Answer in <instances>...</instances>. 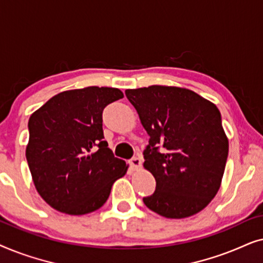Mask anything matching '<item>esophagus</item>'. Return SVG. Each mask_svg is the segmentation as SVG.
<instances>
[{"label": "esophagus", "instance_id": "esophagus-1", "mask_svg": "<svg viewBox=\"0 0 263 263\" xmlns=\"http://www.w3.org/2000/svg\"><path fill=\"white\" fill-rule=\"evenodd\" d=\"M129 163H130V166L134 168V170H139L140 167H141V165H142V161H141V158L140 157H134V158H132L130 159V161H129Z\"/></svg>", "mask_w": 263, "mask_h": 263}]
</instances>
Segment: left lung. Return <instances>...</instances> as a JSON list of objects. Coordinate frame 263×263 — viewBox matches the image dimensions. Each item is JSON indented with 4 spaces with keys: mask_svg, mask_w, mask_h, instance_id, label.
<instances>
[{
    "mask_svg": "<svg viewBox=\"0 0 263 263\" xmlns=\"http://www.w3.org/2000/svg\"><path fill=\"white\" fill-rule=\"evenodd\" d=\"M125 96L149 135L143 167L157 185L143 203L170 219L199 213L217 195L228 160L220 111L197 93L174 86L127 89Z\"/></svg>",
    "mask_w": 263,
    "mask_h": 263,
    "instance_id": "8db88e82",
    "label": "left lung"
}]
</instances>
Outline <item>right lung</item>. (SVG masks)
I'll use <instances>...</instances> for the list:
<instances>
[{"instance_id":"add662e5","label":"right lung","mask_w":263,"mask_h":263,"mask_svg":"<svg viewBox=\"0 0 263 263\" xmlns=\"http://www.w3.org/2000/svg\"><path fill=\"white\" fill-rule=\"evenodd\" d=\"M123 98L112 87L61 92L31 115L26 159L39 195L56 211L99 210L128 165L104 141L103 110Z\"/></svg>"}]
</instances>
